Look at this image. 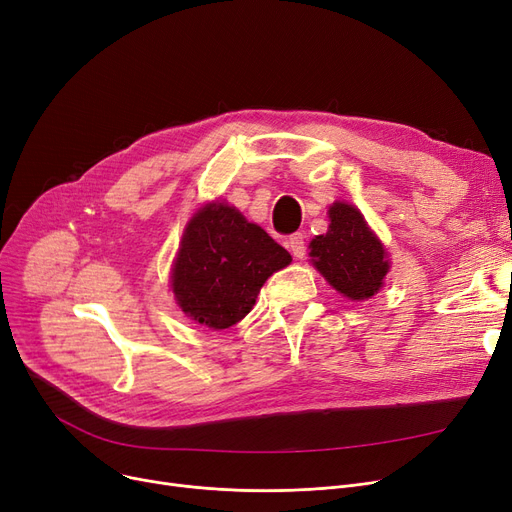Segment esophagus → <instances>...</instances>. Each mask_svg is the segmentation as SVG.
I'll return each instance as SVG.
<instances>
[{
  "label": "esophagus",
  "mask_w": 512,
  "mask_h": 512,
  "mask_svg": "<svg viewBox=\"0 0 512 512\" xmlns=\"http://www.w3.org/2000/svg\"><path fill=\"white\" fill-rule=\"evenodd\" d=\"M288 249H290V253H292L294 257H297V259H303V257H305V253H307L305 234H301V232L292 234V236L288 238Z\"/></svg>",
  "instance_id": "34e87169"
}]
</instances>
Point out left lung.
<instances>
[{"mask_svg": "<svg viewBox=\"0 0 512 512\" xmlns=\"http://www.w3.org/2000/svg\"><path fill=\"white\" fill-rule=\"evenodd\" d=\"M328 213L330 228L309 242V257L342 297L371 299L384 286L390 270L382 240L373 234L355 205L336 201Z\"/></svg>", "mask_w": 512, "mask_h": 512, "instance_id": "1", "label": "left lung"}]
</instances>
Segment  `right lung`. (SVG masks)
<instances>
[{
    "mask_svg": "<svg viewBox=\"0 0 512 512\" xmlns=\"http://www.w3.org/2000/svg\"><path fill=\"white\" fill-rule=\"evenodd\" d=\"M290 261V253L236 207L207 203L184 228L172 292L186 317L226 330L253 309L265 280Z\"/></svg>",
    "mask_w": 512,
    "mask_h": 512,
    "instance_id": "add662e5",
    "label": "right lung"
}]
</instances>
